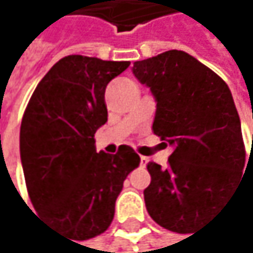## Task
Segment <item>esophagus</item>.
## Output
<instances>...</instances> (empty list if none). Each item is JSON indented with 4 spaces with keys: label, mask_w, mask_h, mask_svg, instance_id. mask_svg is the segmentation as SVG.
<instances>
[{
    "label": "esophagus",
    "mask_w": 253,
    "mask_h": 253,
    "mask_svg": "<svg viewBox=\"0 0 253 253\" xmlns=\"http://www.w3.org/2000/svg\"><path fill=\"white\" fill-rule=\"evenodd\" d=\"M147 164H148V157H145V156H141V167L144 168Z\"/></svg>",
    "instance_id": "1"
}]
</instances>
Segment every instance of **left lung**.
Instances as JSON below:
<instances>
[{
    "label": "left lung",
    "instance_id": "obj_1",
    "mask_svg": "<svg viewBox=\"0 0 253 253\" xmlns=\"http://www.w3.org/2000/svg\"><path fill=\"white\" fill-rule=\"evenodd\" d=\"M132 70L156 97L154 135L174 147L165 169L147 165V211L160 226L189 234L210 220L242 178L239 112L225 81L183 50L135 61Z\"/></svg>",
    "mask_w": 253,
    "mask_h": 253
}]
</instances>
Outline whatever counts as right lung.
Returning <instances> with one entry per match:
<instances>
[{"label":"right lung","instance_id":"1","mask_svg":"<svg viewBox=\"0 0 253 253\" xmlns=\"http://www.w3.org/2000/svg\"><path fill=\"white\" fill-rule=\"evenodd\" d=\"M130 66L94 57L61 58L39 82L21 124V160L39 216L73 240L105 232L123 183L139 167L129 145L96 151V130L108 121L106 85Z\"/></svg>","mask_w":253,"mask_h":253}]
</instances>
